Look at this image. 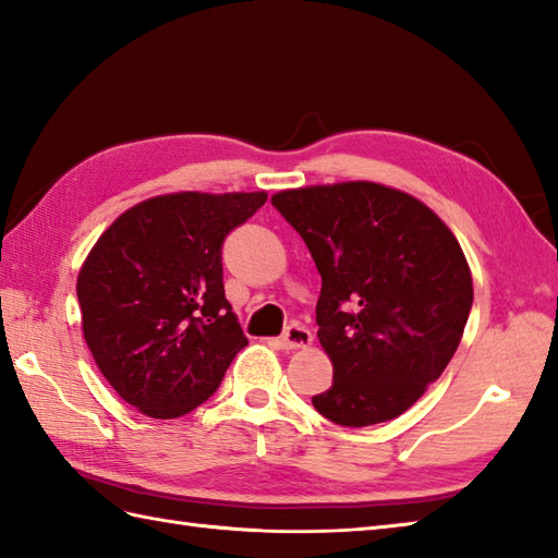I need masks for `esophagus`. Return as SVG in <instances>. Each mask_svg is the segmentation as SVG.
<instances>
[{
	"instance_id": "obj_1",
	"label": "esophagus",
	"mask_w": 558,
	"mask_h": 558,
	"mask_svg": "<svg viewBox=\"0 0 558 558\" xmlns=\"http://www.w3.org/2000/svg\"><path fill=\"white\" fill-rule=\"evenodd\" d=\"M280 345L286 350H302L306 345H312V330L302 324H290L286 328V333L280 336Z\"/></svg>"
}]
</instances>
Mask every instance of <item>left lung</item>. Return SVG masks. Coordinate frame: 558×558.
I'll return each instance as SVG.
<instances>
[{"instance_id": "8db88e82", "label": "left lung", "mask_w": 558, "mask_h": 558, "mask_svg": "<svg viewBox=\"0 0 558 558\" xmlns=\"http://www.w3.org/2000/svg\"><path fill=\"white\" fill-rule=\"evenodd\" d=\"M322 276L318 342L333 386L312 398L326 420H396L453 357L472 310L465 254L422 201L374 182L288 189L270 198Z\"/></svg>"}]
</instances>
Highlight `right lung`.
I'll return each mask as SVG.
<instances>
[{
	"mask_svg": "<svg viewBox=\"0 0 558 558\" xmlns=\"http://www.w3.org/2000/svg\"><path fill=\"white\" fill-rule=\"evenodd\" d=\"M252 194H165L100 234L78 272L83 338L129 405L172 420L216 393L246 345L225 300L222 242L266 204Z\"/></svg>",
	"mask_w": 558,
	"mask_h": 558,
	"instance_id": "right-lung-1",
	"label": "right lung"
}]
</instances>
